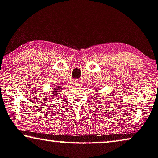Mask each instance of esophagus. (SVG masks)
Wrapping results in <instances>:
<instances>
[{
  "label": "esophagus",
  "mask_w": 158,
  "mask_h": 158,
  "mask_svg": "<svg viewBox=\"0 0 158 158\" xmlns=\"http://www.w3.org/2000/svg\"><path fill=\"white\" fill-rule=\"evenodd\" d=\"M76 82H77H77H78V81H76Z\"/></svg>",
  "instance_id": "1"
}]
</instances>
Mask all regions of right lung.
<instances>
[{"label":"right lung","instance_id":"add662e5","mask_svg":"<svg viewBox=\"0 0 158 158\" xmlns=\"http://www.w3.org/2000/svg\"><path fill=\"white\" fill-rule=\"evenodd\" d=\"M60 87H58L56 90H60ZM55 90H56V89H55ZM54 93H55V94H54V95H56V94H58V93H56V92H54Z\"/></svg>","mask_w":158,"mask_h":158}]
</instances>
